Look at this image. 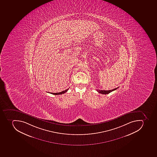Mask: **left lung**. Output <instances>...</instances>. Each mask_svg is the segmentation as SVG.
Returning a JSON list of instances; mask_svg holds the SVG:
<instances>
[{
  "mask_svg": "<svg viewBox=\"0 0 157 157\" xmlns=\"http://www.w3.org/2000/svg\"><path fill=\"white\" fill-rule=\"evenodd\" d=\"M118 88H115L114 89L111 90H97V91H98V93H100V94H109V93H111V92H113L114 90H117L118 89Z\"/></svg>",
  "mask_w": 157,
  "mask_h": 157,
  "instance_id": "8db88e82",
  "label": "left lung"
}]
</instances>
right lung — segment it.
I'll return each instance as SVG.
<instances>
[{
	"instance_id": "add662e5",
	"label": "right lung",
	"mask_w": 157,
	"mask_h": 157,
	"mask_svg": "<svg viewBox=\"0 0 157 157\" xmlns=\"http://www.w3.org/2000/svg\"><path fill=\"white\" fill-rule=\"evenodd\" d=\"M68 90V89H67V90H63V91H62V92H59V93H50V94H54V95H59V94H64V93L67 92Z\"/></svg>"
}]
</instances>
